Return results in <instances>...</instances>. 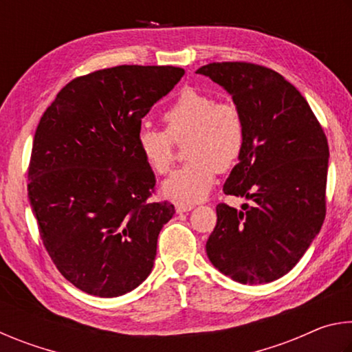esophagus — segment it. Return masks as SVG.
I'll use <instances>...</instances> for the list:
<instances>
[{
    "label": "esophagus",
    "mask_w": 352,
    "mask_h": 352,
    "mask_svg": "<svg viewBox=\"0 0 352 352\" xmlns=\"http://www.w3.org/2000/svg\"><path fill=\"white\" fill-rule=\"evenodd\" d=\"M194 208V204H190V201H182V200H178V201H175V211L177 212H188V211H190Z\"/></svg>",
    "instance_id": "obj_1"
}]
</instances>
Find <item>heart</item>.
<instances>
[{
    "label": "heart",
    "mask_w": 352,
    "mask_h": 352,
    "mask_svg": "<svg viewBox=\"0 0 352 352\" xmlns=\"http://www.w3.org/2000/svg\"><path fill=\"white\" fill-rule=\"evenodd\" d=\"M163 122L166 133L151 127L136 133L142 160L155 174H168L174 163L170 140L186 136L183 152L189 160L163 183V190L182 201L204 199L217 172L230 169L243 151L245 121L239 107L216 102L197 88H184L163 113Z\"/></svg>",
    "instance_id": "1"
}]
</instances>
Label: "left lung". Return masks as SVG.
Listing matches in <instances>:
<instances>
[{"instance_id":"left-lung-1","label":"left lung","mask_w":352,"mask_h":352,"mask_svg":"<svg viewBox=\"0 0 352 352\" xmlns=\"http://www.w3.org/2000/svg\"><path fill=\"white\" fill-rule=\"evenodd\" d=\"M195 73L225 88L242 113L245 144L223 192L252 201L241 210L217 205L206 254L233 281L272 283L294 269L323 225L326 135L307 100L276 71L222 62Z\"/></svg>"}]
</instances>
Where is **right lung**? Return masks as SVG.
Masks as SVG:
<instances>
[{
    "label": "right lung",
    "mask_w": 352,
    "mask_h": 352,
    "mask_svg": "<svg viewBox=\"0 0 352 352\" xmlns=\"http://www.w3.org/2000/svg\"><path fill=\"white\" fill-rule=\"evenodd\" d=\"M184 74L121 67L77 77L35 130L28 195L46 252L85 294L121 296L151 275L169 201H147L155 175L136 146L153 104Z\"/></svg>",
    "instance_id": "obj_1"
}]
</instances>
